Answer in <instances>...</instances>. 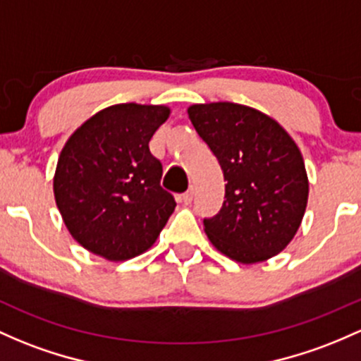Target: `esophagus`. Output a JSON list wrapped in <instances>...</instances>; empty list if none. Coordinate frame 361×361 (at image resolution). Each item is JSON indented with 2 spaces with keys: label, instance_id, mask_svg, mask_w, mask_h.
<instances>
[{
  "label": "esophagus",
  "instance_id": "obj_1",
  "mask_svg": "<svg viewBox=\"0 0 361 361\" xmlns=\"http://www.w3.org/2000/svg\"><path fill=\"white\" fill-rule=\"evenodd\" d=\"M192 200H193V188H188L187 192L183 193V195H181V202H183V204H192Z\"/></svg>",
  "mask_w": 361,
  "mask_h": 361
}]
</instances>
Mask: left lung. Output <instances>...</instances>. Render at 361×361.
<instances>
[{"mask_svg":"<svg viewBox=\"0 0 361 361\" xmlns=\"http://www.w3.org/2000/svg\"><path fill=\"white\" fill-rule=\"evenodd\" d=\"M188 118L228 181L221 211L204 219L211 243L240 264L264 262L283 252L308 200L298 145L276 120L243 104H193Z\"/></svg>","mask_w":361,"mask_h":361,"instance_id":"8db88e82","label":"left lung"}]
</instances>
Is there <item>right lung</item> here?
<instances>
[{"instance_id":"add662e5","label":"right lung","mask_w":361,"mask_h":361,"mask_svg":"<svg viewBox=\"0 0 361 361\" xmlns=\"http://www.w3.org/2000/svg\"><path fill=\"white\" fill-rule=\"evenodd\" d=\"M168 106L126 102L90 116L59 154L53 190L63 223L82 247L121 262L147 252L176 202L161 187L149 142Z\"/></svg>"}]
</instances>
